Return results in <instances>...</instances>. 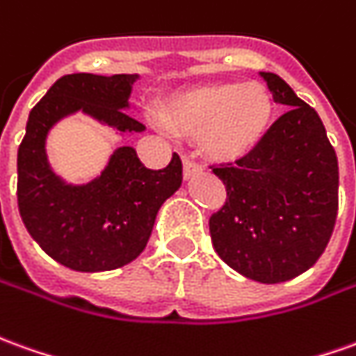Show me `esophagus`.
Masks as SVG:
<instances>
[{"label":"esophagus","instance_id":"1","mask_svg":"<svg viewBox=\"0 0 356 356\" xmlns=\"http://www.w3.org/2000/svg\"><path fill=\"white\" fill-rule=\"evenodd\" d=\"M202 171V165H198L196 161L188 160V158H183V173H185V179L195 177L196 173Z\"/></svg>","mask_w":356,"mask_h":356}]
</instances>
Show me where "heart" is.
I'll use <instances>...</instances> for the list:
<instances>
[{"instance_id": "b5f03b06", "label": "heart", "mask_w": 356, "mask_h": 356, "mask_svg": "<svg viewBox=\"0 0 356 356\" xmlns=\"http://www.w3.org/2000/svg\"><path fill=\"white\" fill-rule=\"evenodd\" d=\"M272 115V96L256 83L196 86L173 98L163 111L173 131L198 135L202 152L218 161H237L252 152Z\"/></svg>"}]
</instances>
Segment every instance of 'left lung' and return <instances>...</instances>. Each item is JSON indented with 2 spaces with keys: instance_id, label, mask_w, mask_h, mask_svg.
<instances>
[{
  "instance_id": "1",
  "label": "left lung",
  "mask_w": 356,
  "mask_h": 356,
  "mask_svg": "<svg viewBox=\"0 0 356 356\" xmlns=\"http://www.w3.org/2000/svg\"><path fill=\"white\" fill-rule=\"evenodd\" d=\"M273 102L289 108L252 152L213 168L227 200L210 218L216 252L248 280L297 277L327 247L337 218L339 168L322 119L282 76L260 73Z\"/></svg>"
}]
</instances>
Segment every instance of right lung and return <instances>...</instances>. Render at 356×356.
Returning <instances> with one entry per match:
<instances>
[{
    "label": "right lung",
    "instance_id": "obj_1",
    "mask_svg": "<svg viewBox=\"0 0 356 356\" xmlns=\"http://www.w3.org/2000/svg\"><path fill=\"white\" fill-rule=\"evenodd\" d=\"M140 74H65L32 108L17 154V198L22 223L42 250L76 272H108L133 262L146 248L161 204L183 183L173 154L163 170H148L133 146H119L100 175L67 183L49 163V131L74 113L88 115L115 135L144 133L131 118L133 84Z\"/></svg>",
    "mask_w": 356,
    "mask_h": 356
}]
</instances>
